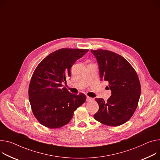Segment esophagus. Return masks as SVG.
<instances>
[{
    "instance_id": "esophagus-1",
    "label": "esophagus",
    "mask_w": 160,
    "mask_h": 160,
    "mask_svg": "<svg viewBox=\"0 0 160 160\" xmlns=\"http://www.w3.org/2000/svg\"><path fill=\"white\" fill-rule=\"evenodd\" d=\"M92 100H93V98H90V97H89V96H87V97H86V101H92Z\"/></svg>"
}]
</instances>
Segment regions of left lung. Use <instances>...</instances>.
<instances>
[{
    "label": "left lung",
    "instance_id": "left-lung-1",
    "mask_svg": "<svg viewBox=\"0 0 160 160\" xmlns=\"http://www.w3.org/2000/svg\"><path fill=\"white\" fill-rule=\"evenodd\" d=\"M99 69L101 80L108 82L112 95L107 101L96 98L99 110L94 119L109 126H120L132 117L140 96V83L134 68L125 59L115 52L91 50Z\"/></svg>",
    "mask_w": 160,
    "mask_h": 160
}]
</instances>
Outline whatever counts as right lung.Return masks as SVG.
<instances>
[{"label": "right lung", "instance_id": "1", "mask_svg": "<svg viewBox=\"0 0 160 160\" xmlns=\"http://www.w3.org/2000/svg\"><path fill=\"white\" fill-rule=\"evenodd\" d=\"M89 50L62 48L38 64L32 76L28 98L32 113L40 124L54 129L67 124L75 110L85 103V95L70 93L63 83L71 77V68Z\"/></svg>", "mask_w": 160, "mask_h": 160}]
</instances>
